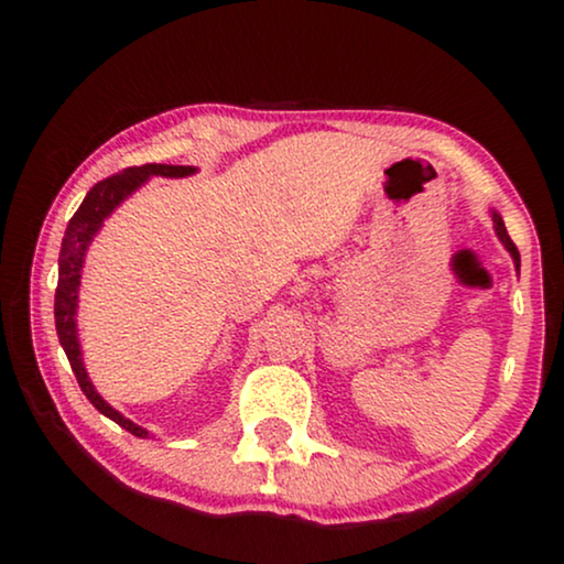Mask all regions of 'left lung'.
Returning <instances> with one entry per match:
<instances>
[{"instance_id":"left-lung-1","label":"left lung","mask_w":564,"mask_h":564,"mask_svg":"<svg viewBox=\"0 0 564 564\" xmlns=\"http://www.w3.org/2000/svg\"><path fill=\"white\" fill-rule=\"evenodd\" d=\"M492 223H496V234H498V238H500V243L506 246L508 249V253H511L513 257V264H516V269L521 267V257H519V249H516V243L511 241V236H508V230H506V226H503V218H500V215L492 210Z\"/></svg>"}]
</instances>
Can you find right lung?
I'll use <instances>...</instances> for the list:
<instances>
[{
	"label": "right lung",
	"instance_id": "add662e5",
	"mask_svg": "<svg viewBox=\"0 0 564 564\" xmlns=\"http://www.w3.org/2000/svg\"><path fill=\"white\" fill-rule=\"evenodd\" d=\"M195 166H172V164H143V166H130L122 169L120 174L107 176V180L97 182L95 187L87 192L79 210L74 213V218L68 220L64 241H61V257H58V288H56V305H53V313H56V330L58 341L64 346L68 365H72L76 382L84 395L89 398V403L97 408L99 413L107 415V419L118 423L130 434L138 438L149 436V431L138 426L126 415L115 411V408L102 400V395L91 384L87 369H84L82 361V344L79 334H76V307H79V284H82V267H84V253H87L91 238L97 236V230L102 228L107 215H110L115 207H118L122 199L141 187V184L149 180V176H189L195 174Z\"/></svg>",
	"mask_w": 564,
	"mask_h": 564
}]
</instances>
